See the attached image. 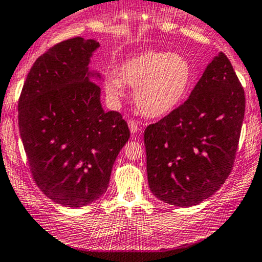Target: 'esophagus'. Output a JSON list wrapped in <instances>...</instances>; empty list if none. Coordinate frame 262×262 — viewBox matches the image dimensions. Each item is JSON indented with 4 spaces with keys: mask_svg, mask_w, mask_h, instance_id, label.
<instances>
[{
    "mask_svg": "<svg viewBox=\"0 0 262 262\" xmlns=\"http://www.w3.org/2000/svg\"><path fill=\"white\" fill-rule=\"evenodd\" d=\"M128 128H130L131 134H136V132L139 131V125H137L136 121H134V120L128 121Z\"/></svg>",
    "mask_w": 262,
    "mask_h": 262,
    "instance_id": "obj_1",
    "label": "esophagus"
}]
</instances>
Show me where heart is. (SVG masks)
Instances as JSON below:
<instances>
[{"label":"heart","instance_id":"1","mask_svg":"<svg viewBox=\"0 0 262 262\" xmlns=\"http://www.w3.org/2000/svg\"><path fill=\"white\" fill-rule=\"evenodd\" d=\"M193 70L185 56L146 50L123 61L117 75L105 77V90L119 100L125 85L135 87L134 101L145 116L159 119L181 105L192 82Z\"/></svg>","mask_w":262,"mask_h":262}]
</instances>
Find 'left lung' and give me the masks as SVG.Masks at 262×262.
I'll use <instances>...</instances> for the list:
<instances>
[{
  "label": "left lung",
  "instance_id": "obj_1",
  "mask_svg": "<svg viewBox=\"0 0 262 262\" xmlns=\"http://www.w3.org/2000/svg\"><path fill=\"white\" fill-rule=\"evenodd\" d=\"M244 115V89L220 52L185 103L143 132L151 192L179 207L213 195L231 172Z\"/></svg>",
  "mask_w": 262,
  "mask_h": 262
}]
</instances>
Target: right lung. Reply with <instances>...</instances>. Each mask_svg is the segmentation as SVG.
Segmentation results:
<instances>
[{"label":"right lung","instance_id":"add662e5","mask_svg":"<svg viewBox=\"0 0 262 262\" xmlns=\"http://www.w3.org/2000/svg\"><path fill=\"white\" fill-rule=\"evenodd\" d=\"M97 40L70 38L36 60L18 101V126L33 180L62 206L78 209L108 187L112 166L130 139L127 123L101 105L90 69Z\"/></svg>","mask_w":262,"mask_h":262}]
</instances>
